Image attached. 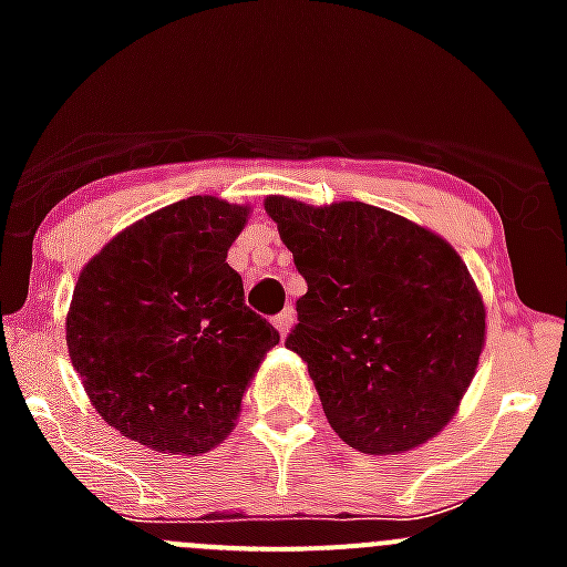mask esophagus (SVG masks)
Wrapping results in <instances>:
<instances>
[{"mask_svg":"<svg viewBox=\"0 0 567 567\" xmlns=\"http://www.w3.org/2000/svg\"><path fill=\"white\" fill-rule=\"evenodd\" d=\"M293 320H296V312L290 310V307H285V310L279 312L277 318H274V326H277L279 334L288 337V331H290V326H293Z\"/></svg>","mask_w":567,"mask_h":567,"instance_id":"obj_1","label":"esophagus"}]
</instances>
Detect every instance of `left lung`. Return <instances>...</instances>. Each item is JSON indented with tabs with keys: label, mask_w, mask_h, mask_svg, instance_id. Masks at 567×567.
Returning a JSON list of instances; mask_svg holds the SVG:
<instances>
[{
	"label": "left lung",
	"mask_w": 567,
	"mask_h": 567,
	"mask_svg": "<svg viewBox=\"0 0 567 567\" xmlns=\"http://www.w3.org/2000/svg\"><path fill=\"white\" fill-rule=\"evenodd\" d=\"M262 205L307 279L285 346L307 362L337 436L394 455L444 431L485 346L483 296L458 251L368 203Z\"/></svg>",
	"instance_id": "1"
}]
</instances>
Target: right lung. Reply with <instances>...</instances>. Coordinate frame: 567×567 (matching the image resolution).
Segmentation results:
<instances>
[{"label":"right lung","instance_id":"obj_1","mask_svg":"<svg viewBox=\"0 0 567 567\" xmlns=\"http://www.w3.org/2000/svg\"><path fill=\"white\" fill-rule=\"evenodd\" d=\"M249 205L197 194L112 238L79 274L65 340L106 425L173 455L225 442L279 331L227 262Z\"/></svg>","mask_w":567,"mask_h":567}]
</instances>
